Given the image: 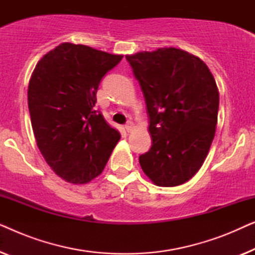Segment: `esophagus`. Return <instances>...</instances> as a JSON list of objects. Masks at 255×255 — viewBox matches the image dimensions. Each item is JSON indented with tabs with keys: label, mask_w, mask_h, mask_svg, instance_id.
I'll list each match as a JSON object with an SVG mask.
<instances>
[{
	"label": "esophagus",
	"mask_w": 255,
	"mask_h": 255,
	"mask_svg": "<svg viewBox=\"0 0 255 255\" xmlns=\"http://www.w3.org/2000/svg\"><path fill=\"white\" fill-rule=\"evenodd\" d=\"M133 123L132 122H128L127 124H125V130H127L128 132H131L132 130H133Z\"/></svg>",
	"instance_id": "obj_1"
}]
</instances>
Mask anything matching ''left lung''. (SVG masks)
Masks as SVG:
<instances>
[{
	"instance_id": "obj_1",
	"label": "left lung",
	"mask_w": 255,
	"mask_h": 255,
	"mask_svg": "<svg viewBox=\"0 0 255 255\" xmlns=\"http://www.w3.org/2000/svg\"><path fill=\"white\" fill-rule=\"evenodd\" d=\"M144 94L152 146L139 156L160 187L189 181L207 158L217 125L219 93L208 66L175 47L127 55Z\"/></svg>"
}]
</instances>
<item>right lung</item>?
I'll use <instances>...</instances> for the list:
<instances>
[{
  "label": "right lung",
  "instance_id": "1",
  "mask_svg": "<svg viewBox=\"0 0 255 255\" xmlns=\"http://www.w3.org/2000/svg\"><path fill=\"white\" fill-rule=\"evenodd\" d=\"M122 58L62 43L38 61L31 75L27 103L37 146L69 183L99 176L120 140V132L94 107L101 80Z\"/></svg>",
  "mask_w": 255,
  "mask_h": 255
}]
</instances>
